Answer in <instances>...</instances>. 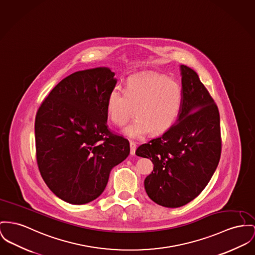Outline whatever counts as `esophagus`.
<instances>
[{
    "label": "esophagus",
    "mask_w": 255,
    "mask_h": 255,
    "mask_svg": "<svg viewBox=\"0 0 255 255\" xmlns=\"http://www.w3.org/2000/svg\"><path fill=\"white\" fill-rule=\"evenodd\" d=\"M129 145H130V154L133 155V154H135L136 143L134 141H130Z\"/></svg>",
    "instance_id": "1"
}]
</instances>
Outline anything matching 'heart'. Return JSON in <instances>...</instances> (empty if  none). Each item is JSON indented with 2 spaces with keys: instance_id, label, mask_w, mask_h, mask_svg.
<instances>
[{
  "instance_id": "b5f03b06",
  "label": "heart",
  "mask_w": 255,
  "mask_h": 255,
  "mask_svg": "<svg viewBox=\"0 0 255 255\" xmlns=\"http://www.w3.org/2000/svg\"><path fill=\"white\" fill-rule=\"evenodd\" d=\"M184 102L183 89L168 77L137 74L127 81L126 90L114 87L106 99V113L115 125L123 126L137 116L125 129L126 135L141 138L148 132L163 133L176 124Z\"/></svg>"
}]
</instances>
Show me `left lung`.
<instances>
[{"label": "left lung", "mask_w": 255, "mask_h": 255, "mask_svg": "<svg viewBox=\"0 0 255 255\" xmlns=\"http://www.w3.org/2000/svg\"><path fill=\"white\" fill-rule=\"evenodd\" d=\"M181 74L184 102L179 119L135 152L153 161V172L144 182L148 196L167 208L184 206L197 197L221 158L218 106L192 68L182 65Z\"/></svg>", "instance_id": "left-lung-1"}]
</instances>
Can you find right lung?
Segmentation results:
<instances>
[{"instance_id":"right-lung-1","label":"right lung","mask_w":255,"mask_h":255,"mask_svg":"<svg viewBox=\"0 0 255 255\" xmlns=\"http://www.w3.org/2000/svg\"><path fill=\"white\" fill-rule=\"evenodd\" d=\"M114 75L108 68L76 71L55 86L36 112L38 169L52 192L68 203L98 198L111 169L129 154L128 140L107 126Z\"/></svg>"}]
</instances>
